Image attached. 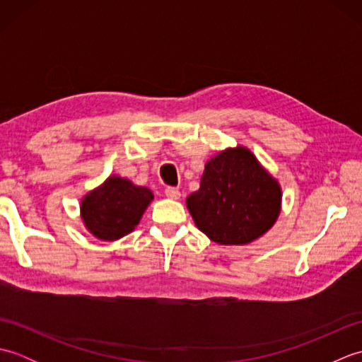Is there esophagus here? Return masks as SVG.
Wrapping results in <instances>:
<instances>
[{
	"mask_svg": "<svg viewBox=\"0 0 362 362\" xmlns=\"http://www.w3.org/2000/svg\"><path fill=\"white\" fill-rule=\"evenodd\" d=\"M165 194H166V197H169V199H179V197H180V191L177 189V188H174V187H168V188L165 189Z\"/></svg>",
	"mask_w": 362,
	"mask_h": 362,
	"instance_id": "34e87169",
	"label": "esophagus"
}]
</instances>
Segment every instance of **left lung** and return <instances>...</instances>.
I'll return each mask as SVG.
<instances>
[{"mask_svg": "<svg viewBox=\"0 0 362 362\" xmlns=\"http://www.w3.org/2000/svg\"><path fill=\"white\" fill-rule=\"evenodd\" d=\"M281 189L245 148L227 149L205 165L201 188L187 206L197 228L211 241L247 244L279 218Z\"/></svg>", "mask_w": 362, "mask_h": 362, "instance_id": "obj_1", "label": "left lung"}]
</instances>
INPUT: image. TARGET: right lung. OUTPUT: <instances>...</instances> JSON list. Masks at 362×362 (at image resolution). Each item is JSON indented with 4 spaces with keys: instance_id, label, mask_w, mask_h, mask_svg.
Instances as JSON below:
<instances>
[{
    "instance_id": "right-lung-1",
    "label": "right lung",
    "mask_w": 362,
    "mask_h": 362,
    "mask_svg": "<svg viewBox=\"0 0 362 362\" xmlns=\"http://www.w3.org/2000/svg\"><path fill=\"white\" fill-rule=\"evenodd\" d=\"M152 199L151 189L136 187L118 175L109 177L104 185L83 197V224L99 240H119L138 226Z\"/></svg>"
}]
</instances>
